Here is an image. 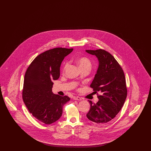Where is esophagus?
Masks as SVG:
<instances>
[{"label":"esophagus","instance_id":"34e87169","mask_svg":"<svg viewBox=\"0 0 151 151\" xmlns=\"http://www.w3.org/2000/svg\"><path fill=\"white\" fill-rule=\"evenodd\" d=\"M73 100H75L80 101L81 100V98H80V97H73Z\"/></svg>","mask_w":151,"mask_h":151}]
</instances>
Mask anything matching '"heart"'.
Instances as JSON below:
<instances>
[{
  "instance_id": "1",
  "label": "heart",
  "mask_w": 151,
  "mask_h": 151,
  "mask_svg": "<svg viewBox=\"0 0 151 151\" xmlns=\"http://www.w3.org/2000/svg\"><path fill=\"white\" fill-rule=\"evenodd\" d=\"M77 62L79 65L80 69L86 68V67L91 68V66H92L91 61L89 60V59L88 58L86 57L80 58L77 60ZM68 65H69L68 62H66L65 63V65H64V70H65L68 67Z\"/></svg>"
}]
</instances>
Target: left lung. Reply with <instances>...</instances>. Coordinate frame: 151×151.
I'll use <instances>...</instances> for the list:
<instances>
[{
  "mask_svg": "<svg viewBox=\"0 0 151 151\" xmlns=\"http://www.w3.org/2000/svg\"><path fill=\"white\" fill-rule=\"evenodd\" d=\"M86 52L99 60L97 73L90 86L94 92L101 93L96 104L88 100L91 108L86 116L97 124H105L115 118L127 97L124 74L121 65L108 51L98 49L86 50Z\"/></svg>",
  "mask_w": 151,
  "mask_h": 151,
  "instance_id": "8db88e82",
  "label": "left lung"
}]
</instances>
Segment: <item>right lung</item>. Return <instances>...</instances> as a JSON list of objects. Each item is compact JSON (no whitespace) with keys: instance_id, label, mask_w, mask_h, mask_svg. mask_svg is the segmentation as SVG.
<instances>
[{"instance_id":"right-lung-1","label":"right lung","mask_w":151,"mask_h":151,"mask_svg":"<svg viewBox=\"0 0 151 151\" xmlns=\"http://www.w3.org/2000/svg\"><path fill=\"white\" fill-rule=\"evenodd\" d=\"M73 49L57 47L38 55L29 65L25 74L22 99L30 113L46 124L58 120L63 106L70 100L52 92L53 80L60 76V67L65 57Z\"/></svg>"}]
</instances>
